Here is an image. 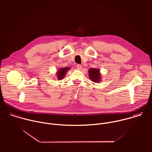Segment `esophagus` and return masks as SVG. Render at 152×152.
Listing matches in <instances>:
<instances>
[{
  "mask_svg": "<svg viewBox=\"0 0 152 152\" xmlns=\"http://www.w3.org/2000/svg\"><path fill=\"white\" fill-rule=\"evenodd\" d=\"M76 68L78 69V70H81L82 69V66H81L80 64H77L76 65Z\"/></svg>",
  "mask_w": 152,
  "mask_h": 152,
  "instance_id": "1",
  "label": "esophagus"
}]
</instances>
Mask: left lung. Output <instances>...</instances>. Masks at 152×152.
<instances>
[{"mask_svg":"<svg viewBox=\"0 0 152 152\" xmlns=\"http://www.w3.org/2000/svg\"><path fill=\"white\" fill-rule=\"evenodd\" d=\"M99 73V70L96 69L91 68L89 70V76L94 82H98L100 80V75Z\"/></svg>","mask_w":152,"mask_h":152,"instance_id":"8db88e82","label":"left lung"}]
</instances>
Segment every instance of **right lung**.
Masks as SVG:
<instances>
[{
	"label": "right lung",
	"instance_id": "1",
	"mask_svg": "<svg viewBox=\"0 0 152 152\" xmlns=\"http://www.w3.org/2000/svg\"><path fill=\"white\" fill-rule=\"evenodd\" d=\"M69 69L68 67H65V68H62L61 69H59V70L58 72V79L61 80V79H62L64 77V76L66 75V72L68 71Z\"/></svg>",
	"mask_w": 152,
	"mask_h": 152
}]
</instances>
